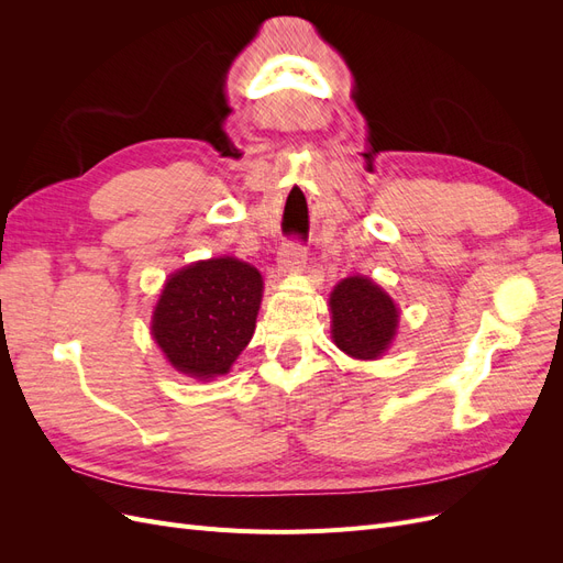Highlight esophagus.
<instances>
[{"label": "esophagus", "mask_w": 563, "mask_h": 563, "mask_svg": "<svg viewBox=\"0 0 563 563\" xmlns=\"http://www.w3.org/2000/svg\"><path fill=\"white\" fill-rule=\"evenodd\" d=\"M305 244L300 240H288L284 246H282V253H279V265H282V272H296L305 265Z\"/></svg>", "instance_id": "1"}]
</instances>
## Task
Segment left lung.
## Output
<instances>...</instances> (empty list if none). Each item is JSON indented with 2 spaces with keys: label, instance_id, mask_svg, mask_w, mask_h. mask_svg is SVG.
<instances>
[{
  "label": "left lung",
  "instance_id": "8db88e82",
  "mask_svg": "<svg viewBox=\"0 0 563 563\" xmlns=\"http://www.w3.org/2000/svg\"><path fill=\"white\" fill-rule=\"evenodd\" d=\"M333 343L354 360H376L395 338L399 312L380 286L347 277L331 294Z\"/></svg>",
  "mask_w": 563,
  "mask_h": 563
}]
</instances>
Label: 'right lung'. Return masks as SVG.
<instances>
[{
	"mask_svg": "<svg viewBox=\"0 0 563 563\" xmlns=\"http://www.w3.org/2000/svg\"><path fill=\"white\" fill-rule=\"evenodd\" d=\"M263 298L261 272L236 258H211L166 282L152 335L180 373L223 376L249 345Z\"/></svg>",
	"mask_w": 563,
	"mask_h": 563,
	"instance_id": "1",
	"label": "right lung"
}]
</instances>
